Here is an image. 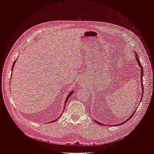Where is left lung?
<instances>
[{"instance_id": "1", "label": "left lung", "mask_w": 154, "mask_h": 154, "mask_svg": "<svg viewBox=\"0 0 154 154\" xmlns=\"http://www.w3.org/2000/svg\"><path fill=\"white\" fill-rule=\"evenodd\" d=\"M135 57H136V60H137V63H138V64H139V67H141V86H142V97H143V91H144V87H143V66H141V62H140V61H139V57H138V55H137V54H135ZM142 98L143 97H141V100H142ZM136 111V110H135L134 111V112L132 113V114L130 116V117L125 121V122H123V123H119V124H118V125H123V124H124L125 123H126V122H127L129 120V119H130V118H131L132 116H134V113H135V112ZM95 122H96V123L97 124H99V125H103V124H102V123H100V122H96V121H95V120H94Z\"/></svg>"}]
</instances>
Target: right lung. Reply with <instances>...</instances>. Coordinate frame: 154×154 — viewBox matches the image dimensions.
<instances>
[{
    "label": "right lung",
    "instance_id": "right-lung-1",
    "mask_svg": "<svg viewBox=\"0 0 154 154\" xmlns=\"http://www.w3.org/2000/svg\"><path fill=\"white\" fill-rule=\"evenodd\" d=\"M16 60H15V62H14V63H13V67H12V71H13V67H14V66H15V62H16ZM73 92H74V91H71V92H70V94L67 96V98H66V101H65V104H66V103H67V100H68V99L69 98V97H70V96H71L72 94H73ZM65 106H66V105H65ZM55 121H57V119H56V120H54V121H53V122H55Z\"/></svg>",
    "mask_w": 154,
    "mask_h": 154
}]
</instances>
